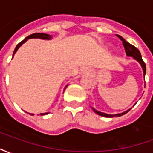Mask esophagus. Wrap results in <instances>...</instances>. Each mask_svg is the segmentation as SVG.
I'll return each instance as SVG.
<instances>
[{"instance_id": "obj_1", "label": "esophagus", "mask_w": 153, "mask_h": 153, "mask_svg": "<svg viewBox=\"0 0 153 153\" xmlns=\"http://www.w3.org/2000/svg\"><path fill=\"white\" fill-rule=\"evenodd\" d=\"M84 71H85L87 74H89L90 72H91V70H90L89 69H85V70H84Z\"/></svg>"}]
</instances>
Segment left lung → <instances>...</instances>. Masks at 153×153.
<instances>
[{"label":"left lung","instance_id":"1","mask_svg":"<svg viewBox=\"0 0 153 153\" xmlns=\"http://www.w3.org/2000/svg\"><path fill=\"white\" fill-rule=\"evenodd\" d=\"M116 36H117V37L121 40L122 44H123V46H124V47H125L126 55L128 56H133L135 60H137L139 63L141 64L142 67H143V75L145 76V74H146V65H145L144 61L143 60V58H142L140 51H138V49L137 48V47H135L134 46H133L132 44L128 43V42H126L124 38H122L121 36H120V35H116ZM92 109H93V111H94V112L97 113V115H102V116H103V117H107V118H112V117H114V116H121V115H124L125 114H126V113L129 111V110H128L127 111L120 113V114H117V115H108V114H105V113L97 111V110H95L94 108H93V107H92Z\"/></svg>","mask_w":153,"mask_h":153}]
</instances>
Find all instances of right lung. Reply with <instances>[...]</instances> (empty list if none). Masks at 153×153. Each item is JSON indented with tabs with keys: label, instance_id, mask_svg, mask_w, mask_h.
<instances>
[{
	"label": "right lung",
	"instance_id": "1",
	"mask_svg": "<svg viewBox=\"0 0 153 153\" xmlns=\"http://www.w3.org/2000/svg\"><path fill=\"white\" fill-rule=\"evenodd\" d=\"M42 38V39H50L51 37L50 35L49 34H46V33H33V34L29 35L28 37H27V38H25V40H23L22 42H20L16 46V47H15V51H14V54L16 52V51L18 50V48L20 46H21L22 44L24 43V42H25L26 41L28 40V38ZM14 54H13V56H14ZM66 88V87H65ZM47 113H42L41 114V115H47Z\"/></svg>",
	"mask_w": 153,
	"mask_h": 153
}]
</instances>
